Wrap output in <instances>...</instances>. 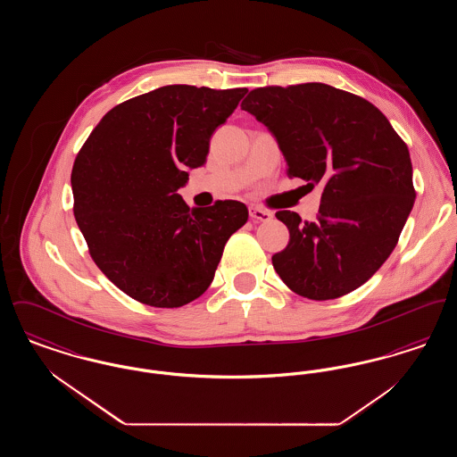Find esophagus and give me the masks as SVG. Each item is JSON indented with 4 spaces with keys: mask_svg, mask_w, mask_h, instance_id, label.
Here are the masks:
<instances>
[{
    "mask_svg": "<svg viewBox=\"0 0 457 457\" xmlns=\"http://www.w3.org/2000/svg\"><path fill=\"white\" fill-rule=\"evenodd\" d=\"M250 218L257 220V222H267V220L272 219V212H269L267 209L257 207V205H252L250 207Z\"/></svg>",
    "mask_w": 457,
    "mask_h": 457,
    "instance_id": "obj_1",
    "label": "esophagus"
}]
</instances>
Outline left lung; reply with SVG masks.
Here are the masks:
<instances>
[{"mask_svg": "<svg viewBox=\"0 0 457 457\" xmlns=\"http://www.w3.org/2000/svg\"><path fill=\"white\" fill-rule=\"evenodd\" d=\"M241 109L276 137L289 176L322 187L315 220L276 212L289 229L272 257L284 284L324 302L367 283L413 209L408 145L367 99L319 82L255 88Z\"/></svg>", "mask_w": 457, "mask_h": 457, "instance_id": "left-lung-1", "label": "left lung"}]
</instances>
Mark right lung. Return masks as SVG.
Returning a JSON list of instances; mask_svg holds the SVG:
<instances>
[{"mask_svg": "<svg viewBox=\"0 0 457 457\" xmlns=\"http://www.w3.org/2000/svg\"><path fill=\"white\" fill-rule=\"evenodd\" d=\"M246 88L166 86L106 112L71 170L73 214L92 261L133 300L178 308L211 286L229 237L248 219L237 200L190 209L178 190Z\"/></svg>", "mask_w": 457, "mask_h": 457, "instance_id": "obj_1", "label": "right lung"}]
</instances>
